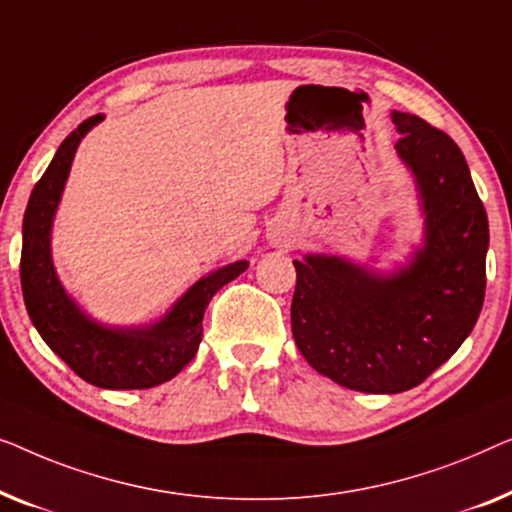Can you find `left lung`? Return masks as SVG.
<instances>
[{
    "label": "left lung",
    "mask_w": 512,
    "mask_h": 512,
    "mask_svg": "<svg viewBox=\"0 0 512 512\" xmlns=\"http://www.w3.org/2000/svg\"><path fill=\"white\" fill-rule=\"evenodd\" d=\"M392 122L415 183L420 246L392 271L329 253L294 262L299 352L322 376L369 394L406 392L431 376L471 334L485 299L489 225L462 150L413 113L392 111Z\"/></svg>",
    "instance_id": "8db88e82"
}]
</instances>
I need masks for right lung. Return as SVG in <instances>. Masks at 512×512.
I'll list each match as a JSON object with an SVG mask.
<instances>
[{"instance_id":"add662e5","label":"right lung","mask_w":512,"mask_h":512,"mask_svg":"<svg viewBox=\"0 0 512 512\" xmlns=\"http://www.w3.org/2000/svg\"><path fill=\"white\" fill-rule=\"evenodd\" d=\"M102 113L81 122L60 143L46 174L34 185L23 220L20 283L32 325L43 341L85 383L102 390H148L181 373L197 355L201 320L213 294L248 269L246 259L225 264L187 287L171 308L146 325H106L85 313L64 290L53 264V222L74 155Z\"/></svg>"}]
</instances>
